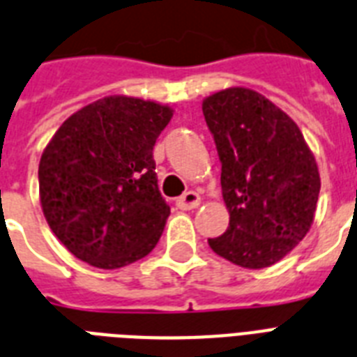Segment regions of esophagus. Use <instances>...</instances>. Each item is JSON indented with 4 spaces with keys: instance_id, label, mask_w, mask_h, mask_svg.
Returning <instances> with one entry per match:
<instances>
[{
    "instance_id": "esophagus-1",
    "label": "esophagus",
    "mask_w": 357,
    "mask_h": 357,
    "mask_svg": "<svg viewBox=\"0 0 357 357\" xmlns=\"http://www.w3.org/2000/svg\"><path fill=\"white\" fill-rule=\"evenodd\" d=\"M199 204H202V198H199V194L194 192V190H188V192H185L183 196H179V198L176 199V205H178L179 208H183V211L196 208Z\"/></svg>"
}]
</instances>
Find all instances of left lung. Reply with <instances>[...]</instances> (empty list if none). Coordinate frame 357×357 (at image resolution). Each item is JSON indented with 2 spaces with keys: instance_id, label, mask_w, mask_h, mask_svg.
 Segmentation results:
<instances>
[{
  "instance_id": "left-lung-1",
  "label": "left lung",
  "mask_w": 357,
  "mask_h": 357,
  "mask_svg": "<svg viewBox=\"0 0 357 357\" xmlns=\"http://www.w3.org/2000/svg\"><path fill=\"white\" fill-rule=\"evenodd\" d=\"M222 163L229 227L208 238L214 253L249 269L279 262L310 231L319 170L299 126L253 89L231 88L204 100Z\"/></svg>"
}]
</instances>
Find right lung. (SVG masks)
Here are the masks:
<instances>
[{
  "mask_svg": "<svg viewBox=\"0 0 357 357\" xmlns=\"http://www.w3.org/2000/svg\"><path fill=\"white\" fill-rule=\"evenodd\" d=\"M170 117L169 106L113 95L73 113L43 150V214L77 259L115 269L155 248L170 207L159 192L153 144Z\"/></svg>",
  "mask_w": 357,
  "mask_h": 357,
  "instance_id": "right-lung-1",
  "label": "right lung"
}]
</instances>
